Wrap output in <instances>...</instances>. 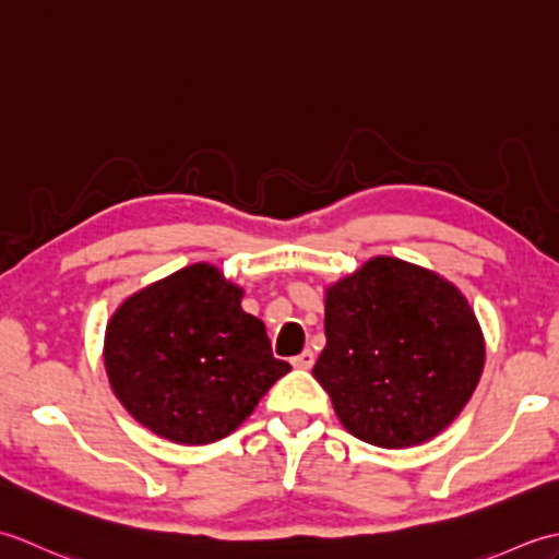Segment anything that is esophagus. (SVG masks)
Masks as SVG:
<instances>
[{"mask_svg":"<svg viewBox=\"0 0 559 559\" xmlns=\"http://www.w3.org/2000/svg\"><path fill=\"white\" fill-rule=\"evenodd\" d=\"M293 362V367H300V370H310V367L314 365V353L307 348V350H302L300 355H295V358L290 360Z\"/></svg>","mask_w":559,"mask_h":559,"instance_id":"1","label":"esophagus"}]
</instances>
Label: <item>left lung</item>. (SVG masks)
Instances as JSON below:
<instances>
[{"instance_id":"1","label":"left lung","mask_w":559,"mask_h":559,"mask_svg":"<svg viewBox=\"0 0 559 559\" xmlns=\"http://www.w3.org/2000/svg\"><path fill=\"white\" fill-rule=\"evenodd\" d=\"M324 334L312 374L341 425L374 447L430 442L483 374L485 338L466 295L396 257H372L331 283Z\"/></svg>"}]
</instances>
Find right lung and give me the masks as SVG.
I'll list each match as a JSON object with an SVG mask.
<instances>
[{
    "mask_svg": "<svg viewBox=\"0 0 559 559\" xmlns=\"http://www.w3.org/2000/svg\"><path fill=\"white\" fill-rule=\"evenodd\" d=\"M245 290L192 264L136 290L105 329L103 360L127 413L175 444H211L240 427L290 365L276 360Z\"/></svg>",
    "mask_w": 559,
    "mask_h": 559,
    "instance_id": "right-lung-1",
    "label": "right lung"
}]
</instances>
